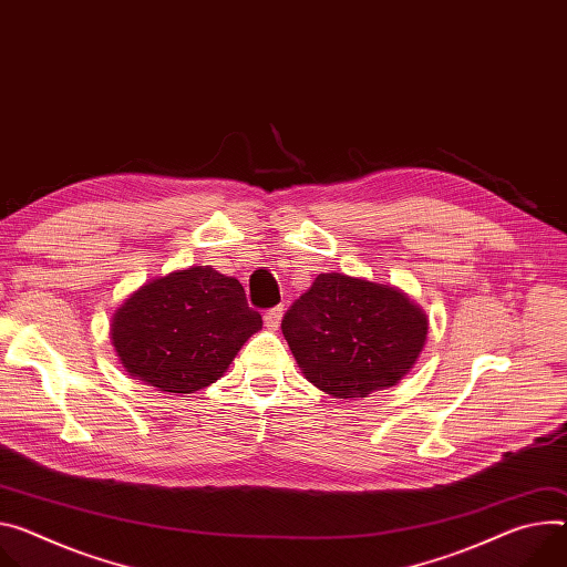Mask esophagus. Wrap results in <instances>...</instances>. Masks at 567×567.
Returning a JSON list of instances; mask_svg holds the SVG:
<instances>
[{"mask_svg":"<svg viewBox=\"0 0 567 567\" xmlns=\"http://www.w3.org/2000/svg\"><path fill=\"white\" fill-rule=\"evenodd\" d=\"M280 321H282V307H274V310H269L265 315V326L274 332L280 328Z\"/></svg>","mask_w":567,"mask_h":567,"instance_id":"esophagus-1","label":"esophagus"}]
</instances>
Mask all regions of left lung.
<instances>
[{
	"mask_svg": "<svg viewBox=\"0 0 567 567\" xmlns=\"http://www.w3.org/2000/svg\"><path fill=\"white\" fill-rule=\"evenodd\" d=\"M430 321L393 285L319 274L282 319V334L305 375L341 400L395 386L425 348Z\"/></svg>",
	"mask_w": 567,
	"mask_h": 567,
	"instance_id": "left-lung-1",
	"label": "left lung"
}]
</instances>
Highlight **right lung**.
Returning a JSON list of instances; mask_svg holds the SVG:
<instances>
[{
    "label": "right lung",
    "instance_id": "1",
    "mask_svg": "<svg viewBox=\"0 0 567 567\" xmlns=\"http://www.w3.org/2000/svg\"><path fill=\"white\" fill-rule=\"evenodd\" d=\"M257 330L262 317L237 278L187 267L135 289L113 315L111 341L133 380L189 395L217 382Z\"/></svg>",
    "mask_w": 567,
    "mask_h": 567
}]
</instances>
